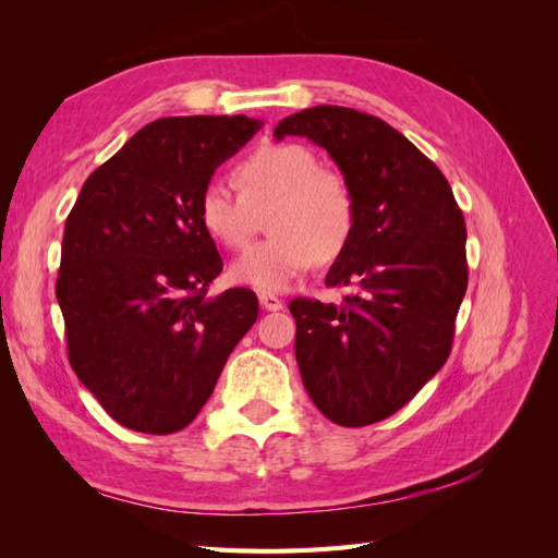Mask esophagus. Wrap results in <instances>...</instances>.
Returning <instances> with one entry per match:
<instances>
[{
    "mask_svg": "<svg viewBox=\"0 0 558 558\" xmlns=\"http://www.w3.org/2000/svg\"><path fill=\"white\" fill-rule=\"evenodd\" d=\"M258 300H260V307L267 310V312H279V310H283V300H279V298L272 295V293H258Z\"/></svg>",
    "mask_w": 558,
    "mask_h": 558,
    "instance_id": "1",
    "label": "esophagus"
}]
</instances>
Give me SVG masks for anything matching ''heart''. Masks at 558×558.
<instances>
[{"mask_svg": "<svg viewBox=\"0 0 558 558\" xmlns=\"http://www.w3.org/2000/svg\"><path fill=\"white\" fill-rule=\"evenodd\" d=\"M240 189L211 179L197 197L199 226L226 248H240L253 230V209L275 202L269 232L230 265V277L260 293H281L335 258L351 240L356 202L342 174L324 170L312 148L295 142L258 146L238 167Z\"/></svg>", "mask_w": 558, "mask_h": 558, "instance_id": "obj_1", "label": "heart"}]
</instances>
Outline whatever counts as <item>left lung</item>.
I'll list each match as a JSON object with an SVG mask.
<instances>
[{
    "mask_svg": "<svg viewBox=\"0 0 558 558\" xmlns=\"http://www.w3.org/2000/svg\"><path fill=\"white\" fill-rule=\"evenodd\" d=\"M324 146L356 202L351 240L326 286H356L340 307L295 298V359L310 398L340 426L359 428L404 408L453 342L468 289L465 221L421 150L381 118L320 105L277 125Z\"/></svg>",
    "mask_w": 558,
    "mask_h": 558,
    "instance_id": "1",
    "label": "left lung"
}]
</instances>
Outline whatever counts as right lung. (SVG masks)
Here are the masks:
<instances>
[{"instance_id": "add662e5", "label": "right lung", "mask_w": 558, "mask_h": 558, "mask_svg": "<svg viewBox=\"0 0 558 558\" xmlns=\"http://www.w3.org/2000/svg\"><path fill=\"white\" fill-rule=\"evenodd\" d=\"M263 128L248 116L148 123L86 179L66 216L56 295L76 377L118 424L170 435L197 416L258 298H209L223 260L197 197Z\"/></svg>"}]
</instances>
